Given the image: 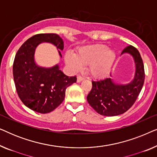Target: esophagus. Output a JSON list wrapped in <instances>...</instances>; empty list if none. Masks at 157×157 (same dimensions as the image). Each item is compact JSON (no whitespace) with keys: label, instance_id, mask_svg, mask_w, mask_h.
I'll use <instances>...</instances> for the list:
<instances>
[{"label":"esophagus","instance_id":"esophagus-1","mask_svg":"<svg viewBox=\"0 0 157 157\" xmlns=\"http://www.w3.org/2000/svg\"><path fill=\"white\" fill-rule=\"evenodd\" d=\"M83 79V77H82L81 76H78L77 77V82H81Z\"/></svg>","mask_w":157,"mask_h":157}]
</instances>
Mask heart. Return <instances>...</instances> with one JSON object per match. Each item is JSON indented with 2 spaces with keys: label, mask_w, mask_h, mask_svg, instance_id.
I'll list each match as a JSON object with an SVG mask.
<instances>
[{
  "label": "heart",
  "mask_w": 157,
  "mask_h": 157,
  "mask_svg": "<svg viewBox=\"0 0 157 157\" xmlns=\"http://www.w3.org/2000/svg\"><path fill=\"white\" fill-rule=\"evenodd\" d=\"M64 58L66 64L73 71H78L83 65H88L87 70L90 75L100 78L110 71L117 59V53L104 44H94L81 47L76 54L67 51Z\"/></svg>",
  "instance_id": "obj_1"
}]
</instances>
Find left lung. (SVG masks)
I'll use <instances>...</instances> for the list:
<instances>
[{"label": "left lung", "instance_id": "8db88e82", "mask_svg": "<svg viewBox=\"0 0 157 157\" xmlns=\"http://www.w3.org/2000/svg\"><path fill=\"white\" fill-rule=\"evenodd\" d=\"M126 53L134 59L136 71L133 81L125 85L116 83L111 78L92 81V89L88 94L87 101L101 115L113 117L126 112L136 101L142 89L145 74L140 53L132 46L126 47L121 54Z\"/></svg>", "mask_w": 157, "mask_h": 157}]
</instances>
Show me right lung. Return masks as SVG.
Masks as SVG:
<instances>
[{
    "label": "right lung",
    "mask_w": 157,
    "mask_h": 157,
    "mask_svg": "<svg viewBox=\"0 0 157 157\" xmlns=\"http://www.w3.org/2000/svg\"><path fill=\"white\" fill-rule=\"evenodd\" d=\"M51 43L63 50V41L55 33H40L24 42L17 51L13 74L18 95L23 104L40 113L51 112L63 102L66 89L76 82V76H66L58 64L51 68L36 65L35 50L40 43ZM59 55L61 56L59 51Z\"/></svg>",
    "instance_id": "1"
}]
</instances>
